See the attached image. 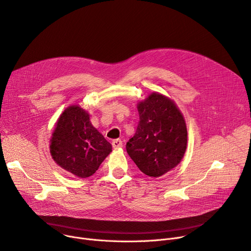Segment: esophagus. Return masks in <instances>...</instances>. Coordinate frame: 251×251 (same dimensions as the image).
Masks as SVG:
<instances>
[{
  "label": "esophagus",
  "mask_w": 251,
  "mask_h": 251,
  "mask_svg": "<svg viewBox=\"0 0 251 251\" xmlns=\"http://www.w3.org/2000/svg\"><path fill=\"white\" fill-rule=\"evenodd\" d=\"M112 146H113V148H115V149H119V148H122L123 147V142H122V140L121 139H114L113 140V142H112Z\"/></svg>",
  "instance_id": "34e87169"
}]
</instances>
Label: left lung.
Segmentation results:
<instances>
[{"label":"left lung","mask_w":251,"mask_h":251,"mask_svg":"<svg viewBox=\"0 0 251 251\" xmlns=\"http://www.w3.org/2000/svg\"><path fill=\"white\" fill-rule=\"evenodd\" d=\"M137 110L139 122L126 151L142 173L160 177L175 168L185 153V120L172 100L155 92L139 102Z\"/></svg>","instance_id":"8db88e82"}]
</instances>
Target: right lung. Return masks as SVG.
<instances>
[{"instance_id": "right-lung-1", "label": "right lung", "mask_w": 251, "mask_h": 251, "mask_svg": "<svg viewBox=\"0 0 251 251\" xmlns=\"http://www.w3.org/2000/svg\"><path fill=\"white\" fill-rule=\"evenodd\" d=\"M54 161L79 178L94 175L112 151L109 141L91 125L89 115L79 105H71L60 116L50 138Z\"/></svg>"}]
</instances>
